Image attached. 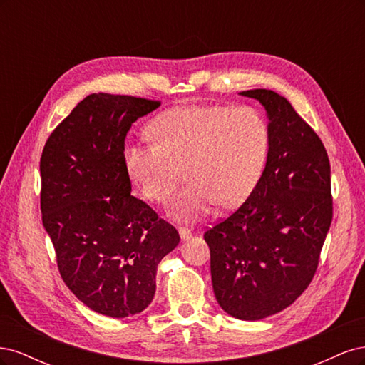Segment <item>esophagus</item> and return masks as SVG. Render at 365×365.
<instances>
[{
  "label": "esophagus",
  "mask_w": 365,
  "mask_h": 365,
  "mask_svg": "<svg viewBox=\"0 0 365 365\" xmlns=\"http://www.w3.org/2000/svg\"><path fill=\"white\" fill-rule=\"evenodd\" d=\"M178 233H180V237H181L182 240H187V239H190V237H192V231H190L189 228H182V227H180V228H178Z\"/></svg>",
  "instance_id": "34e87169"
}]
</instances>
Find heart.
<instances>
[{"label":"heart","mask_w":365,"mask_h":365,"mask_svg":"<svg viewBox=\"0 0 365 365\" xmlns=\"http://www.w3.org/2000/svg\"><path fill=\"white\" fill-rule=\"evenodd\" d=\"M153 143L130 145L125 165L137 189L153 204L168 201L182 169L187 184L169 202V215L193 222L219 202L235 207L256 189L269 152V126L257 108L181 105L149 126Z\"/></svg>","instance_id":"b5f03b06"}]
</instances>
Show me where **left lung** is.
I'll return each mask as SVG.
<instances>
[{
	"label": "left lung",
	"instance_id": "1",
	"mask_svg": "<svg viewBox=\"0 0 365 365\" xmlns=\"http://www.w3.org/2000/svg\"><path fill=\"white\" fill-rule=\"evenodd\" d=\"M269 118V152L256 189L204 233L213 291L227 314L256 322L292 304L312 282L334 215L323 141L271 90H248Z\"/></svg>",
	"mask_w": 365,
	"mask_h": 365
}]
</instances>
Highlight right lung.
<instances>
[{
  "label": "right lung",
  "instance_id": "1",
  "mask_svg": "<svg viewBox=\"0 0 365 365\" xmlns=\"http://www.w3.org/2000/svg\"><path fill=\"white\" fill-rule=\"evenodd\" d=\"M158 101L86 96L51 132L41 155V212L61 277L94 312L135 315L155 295L161 259L180 242L173 225L130 195L125 138Z\"/></svg>",
  "mask_w": 365,
  "mask_h": 365
}]
</instances>
